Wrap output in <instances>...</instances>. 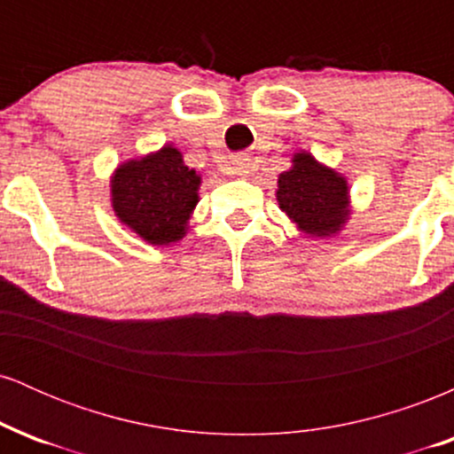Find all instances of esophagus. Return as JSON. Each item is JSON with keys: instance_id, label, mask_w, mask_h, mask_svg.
<instances>
[{"instance_id": "obj_1", "label": "esophagus", "mask_w": 454, "mask_h": 454, "mask_svg": "<svg viewBox=\"0 0 454 454\" xmlns=\"http://www.w3.org/2000/svg\"><path fill=\"white\" fill-rule=\"evenodd\" d=\"M232 175H239V176H245L249 173V164L245 160H234V164L231 166Z\"/></svg>"}]
</instances>
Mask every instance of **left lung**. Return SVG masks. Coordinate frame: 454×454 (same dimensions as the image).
Returning <instances> with one entry per match:
<instances>
[{
  "label": "left lung",
  "instance_id": "left-lung-1",
  "mask_svg": "<svg viewBox=\"0 0 454 454\" xmlns=\"http://www.w3.org/2000/svg\"><path fill=\"white\" fill-rule=\"evenodd\" d=\"M290 161L293 166L278 176L279 209L307 239L337 237L352 217L348 179L309 151H296Z\"/></svg>",
  "mask_w": 454,
  "mask_h": 454
}]
</instances>
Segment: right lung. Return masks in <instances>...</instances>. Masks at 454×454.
<instances>
[{"label":"right lung","mask_w":454,"mask_h":454,"mask_svg":"<svg viewBox=\"0 0 454 454\" xmlns=\"http://www.w3.org/2000/svg\"><path fill=\"white\" fill-rule=\"evenodd\" d=\"M202 175L185 166L175 145L137 155L111 175V207L117 220L155 247L179 243L200 200Z\"/></svg>","instance_id":"add662e5"}]
</instances>
